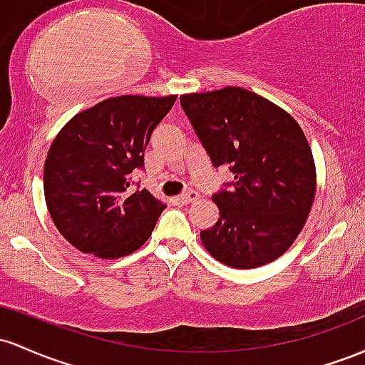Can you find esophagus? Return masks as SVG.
<instances>
[{
  "label": "esophagus",
  "instance_id": "34e87169",
  "mask_svg": "<svg viewBox=\"0 0 365 365\" xmlns=\"http://www.w3.org/2000/svg\"><path fill=\"white\" fill-rule=\"evenodd\" d=\"M178 200L181 203H191V202H195V200H198V193H196V191H193V190H190V191H186V193L179 195Z\"/></svg>",
  "mask_w": 365,
  "mask_h": 365
}]
</instances>
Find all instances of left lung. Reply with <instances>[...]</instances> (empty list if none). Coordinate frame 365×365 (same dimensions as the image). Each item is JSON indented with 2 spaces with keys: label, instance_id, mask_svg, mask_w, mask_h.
I'll use <instances>...</instances> for the list:
<instances>
[{
  "label": "left lung",
  "instance_id": "obj_1",
  "mask_svg": "<svg viewBox=\"0 0 365 365\" xmlns=\"http://www.w3.org/2000/svg\"><path fill=\"white\" fill-rule=\"evenodd\" d=\"M214 167L235 181L214 195L219 220L200 232L220 264L255 269L279 259L300 235L315 196V163L304 130L281 106L227 86L181 96Z\"/></svg>",
  "mask_w": 365,
  "mask_h": 365
}]
</instances>
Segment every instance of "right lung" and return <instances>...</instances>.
Returning a JSON list of instances; mask_svg holds the SVG:
<instances>
[{
    "instance_id": "1",
    "label": "right lung",
    "mask_w": 365,
    "mask_h": 365,
    "mask_svg": "<svg viewBox=\"0 0 365 365\" xmlns=\"http://www.w3.org/2000/svg\"><path fill=\"white\" fill-rule=\"evenodd\" d=\"M175 98H108L73 115L53 139L44 198L60 235L79 252L120 259L146 243L165 205L145 187L133 190L130 174L145 167L151 133Z\"/></svg>"
}]
</instances>
